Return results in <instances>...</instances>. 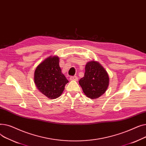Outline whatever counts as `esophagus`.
Listing matches in <instances>:
<instances>
[{
    "label": "esophagus",
    "mask_w": 146,
    "mask_h": 146,
    "mask_svg": "<svg viewBox=\"0 0 146 146\" xmlns=\"http://www.w3.org/2000/svg\"><path fill=\"white\" fill-rule=\"evenodd\" d=\"M70 80H75V81H77V80H78V76H71V77L70 78Z\"/></svg>",
    "instance_id": "1"
}]
</instances>
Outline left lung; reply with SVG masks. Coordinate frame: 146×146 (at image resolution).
Wrapping results in <instances>:
<instances>
[{
  "mask_svg": "<svg viewBox=\"0 0 146 146\" xmlns=\"http://www.w3.org/2000/svg\"><path fill=\"white\" fill-rule=\"evenodd\" d=\"M79 83L88 98L96 99L103 95L108 88L109 76L100 64L91 61L86 64L85 75Z\"/></svg>",
  "mask_w": 146,
  "mask_h": 146,
  "instance_id": "obj_1",
  "label": "left lung"
}]
</instances>
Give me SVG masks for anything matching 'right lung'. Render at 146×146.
<instances>
[{
  "label": "right lung",
  "instance_id": "obj_1",
  "mask_svg": "<svg viewBox=\"0 0 146 146\" xmlns=\"http://www.w3.org/2000/svg\"><path fill=\"white\" fill-rule=\"evenodd\" d=\"M34 81L38 89L51 99L59 97L68 82L61 73L57 56L49 57L37 66Z\"/></svg>",
  "mask_w": 146,
  "mask_h": 146
}]
</instances>
